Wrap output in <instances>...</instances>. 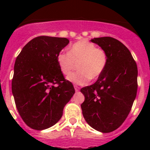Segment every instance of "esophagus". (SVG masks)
<instances>
[{
	"label": "esophagus",
	"instance_id": "obj_1",
	"mask_svg": "<svg viewBox=\"0 0 150 150\" xmlns=\"http://www.w3.org/2000/svg\"><path fill=\"white\" fill-rule=\"evenodd\" d=\"M74 88H75L76 91H79V87L77 86H74Z\"/></svg>",
	"mask_w": 150,
	"mask_h": 150
}]
</instances>
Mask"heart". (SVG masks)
<instances>
[{
    "instance_id": "b5f03b06",
    "label": "heart",
    "mask_w": 150,
    "mask_h": 150,
    "mask_svg": "<svg viewBox=\"0 0 150 150\" xmlns=\"http://www.w3.org/2000/svg\"><path fill=\"white\" fill-rule=\"evenodd\" d=\"M57 62L64 75H69L76 68V73L67 79L75 84L84 85L90 79L95 80L101 76L108 63L105 50L86 40H82L70 46L68 52H61L57 55Z\"/></svg>"
}]
</instances>
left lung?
Returning <instances> with one entry per match:
<instances>
[{
  "label": "left lung",
  "instance_id": "8db88e82",
  "mask_svg": "<svg viewBox=\"0 0 150 150\" xmlns=\"http://www.w3.org/2000/svg\"><path fill=\"white\" fill-rule=\"evenodd\" d=\"M91 41L106 50L108 63L94 84L80 90L85 96L81 108L91 128L109 133L124 122L132 110L137 95V64L128 49L115 38L104 37Z\"/></svg>",
  "mask_w": 150,
  "mask_h": 150
}]
</instances>
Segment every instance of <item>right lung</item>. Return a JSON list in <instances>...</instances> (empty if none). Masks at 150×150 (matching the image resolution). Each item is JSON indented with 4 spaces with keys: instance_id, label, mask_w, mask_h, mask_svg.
I'll list each match as a JSON object with an SVG mask.
<instances>
[{
    "instance_id": "1",
    "label": "right lung",
    "mask_w": 150,
    "mask_h": 150,
    "mask_svg": "<svg viewBox=\"0 0 150 150\" xmlns=\"http://www.w3.org/2000/svg\"><path fill=\"white\" fill-rule=\"evenodd\" d=\"M68 43L65 38L39 36L16 59L12 92L22 120L33 129H46L58 122L75 93L57 62V55Z\"/></svg>"
}]
</instances>
